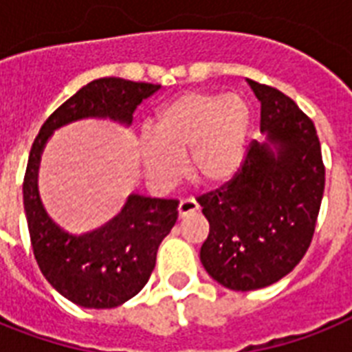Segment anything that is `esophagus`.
<instances>
[{
  "label": "esophagus",
  "mask_w": 352,
  "mask_h": 352,
  "mask_svg": "<svg viewBox=\"0 0 352 352\" xmlns=\"http://www.w3.org/2000/svg\"><path fill=\"white\" fill-rule=\"evenodd\" d=\"M177 210H179V217H186V215L197 212L199 204L193 197H184L181 199V203H179V208Z\"/></svg>",
  "instance_id": "esophagus-1"
}]
</instances>
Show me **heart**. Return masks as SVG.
Listing matches in <instances>:
<instances>
[{
	"instance_id": "1",
	"label": "heart",
	"mask_w": 352,
	"mask_h": 352,
	"mask_svg": "<svg viewBox=\"0 0 352 352\" xmlns=\"http://www.w3.org/2000/svg\"><path fill=\"white\" fill-rule=\"evenodd\" d=\"M248 107L239 96L192 91L166 104L155 117L153 133L138 138V159L148 181L168 190L181 179L184 155L192 175L223 184L245 159Z\"/></svg>"
}]
</instances>
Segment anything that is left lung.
<instances>
[{"mask_svg":"<svg viewBox=\"0 0 352 352\" xmlns=\"http://www.w3.org/2000/svg\"><path fill=\"white\" fill-rule=\"evenodd\" d=\"M248 84L261 102L267 142L252 140L230 181L197 197L210 223L203 267L217 283L241 292L276 283L301 261L325 190L314 122L272 85Z\"/></svg>","mask_w":352,"mask_h":352,"instance_id":"8db88e82","label":"left lung"}]
</instances>
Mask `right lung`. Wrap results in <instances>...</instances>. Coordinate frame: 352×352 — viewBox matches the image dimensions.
I'll return each mask as SVG.
<instances>
[{"instance_id": "add662e5", "label": "right lung", "mask_w": 352, "mask_h": 352, "mask_svg": "<svg viewBox=\"0 0 352 352\" xmlns=\"http://www.w3.org/2000/svg\"><path fill=\"white\" fill-rule=\"evenodd\" d=\"M160 85L98 78L63 102L41 126L23 177V204L30 245L41 274L69 301L85 309H113L148 283L157 250L177 221L175 199L129 195L120 214L98 230L71 235L47 215L36 186L41 149L56 127L85 117L131 124L133 113Z\"/></svg>"}]
</instances>
